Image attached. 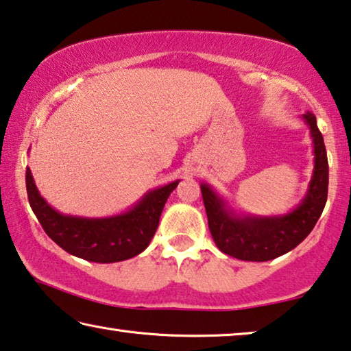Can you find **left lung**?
Returning <instances> with one entry per match:
<instances>
[{
	"instance_id": "left-lung-1",
	"label": "left lung",
	"mask_w": 351,
	"mask_h": 351,
	"mask_svg": "<svg viewBox=\"0 0 351 351\" xmlns=\"http://www.w3.org/2000/svg\"><path fill=\"white\" fill-rule=\"evenodd\" d=\"M314 144V171L306 196L289 213L274 217L237 213L207 183H201L208 229L224 254L247 262H267L298 246L319 221L328 197V158L315 116L303 114Z\"/></svg>"
}]
</instances>
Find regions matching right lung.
<instances>
[{"mask_svg":"<svg viewBox=\"0 0 351 351\" xmlns=\"http://www.w3.org/2000/svg\"><path fill=\"white\" fill-rule=\"evenodd\" d=\"M179 182L147 191L123 213L84 218L62 215L53 208L40 196L31 169L26 168L29 206L47 235L69 254L97 263L121 262L141 254L155 235L165 204Z\"/></svg>","mask_w":351,"mask_h":351,"instance_id":"obj_1","label":"right lung"}]
</instances>
